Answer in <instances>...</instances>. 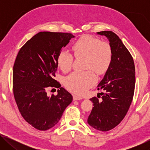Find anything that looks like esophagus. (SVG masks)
Listing matches in <instances>:
<instances>
[{
	"label": "esophagus",
	"instance_id": "obj_1",
	"mask_svg": "<svg viewBox=\"0 0 150 150\" xmlns=\"http://www.w3.org/2000/svg\"><path fill=\"white\" fill-rule=\"evenodd\" d=\"M83 98L77 95H73V100H82Z\"/></svg>",
	"mask_w": 150,
	"mask_h": 150
}]
</instances>
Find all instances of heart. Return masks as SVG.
I'll list each match as a JSON object with an SVG mask.
<instances>
[{"label": "heart", "instance_id": "b5f03b06", "mask_svg": "<svg viewBox=\"0 0 150 150\" xmlns=\"http://www.w3.org/2000/svg\"><path fill=\"white\" fill-rule=\"evenodd\" d=\"M75 57H85V71H74L64 79L65 87L69 91L77 94L85 93L95 84L97 77L92 70L98 74L107 71L112 60V51L106 42H101L99 39L91 35H84L72 45ZM74 57L66 50H62L57 56V64L63 71L71 69ZM91 69L92 70H91Z\"/></svg>", "mask_w": 150, "mask_h": 150}]
</instances>
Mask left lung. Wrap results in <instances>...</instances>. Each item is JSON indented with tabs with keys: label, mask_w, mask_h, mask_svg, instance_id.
<instances>
[{
	"label": "left lung",
	"mask_w": 150,
	"mask_h": 150,
	"mask_svg": "<svg viewBox=\"0 0 150 150\" xmlns=\"http://www.w3.org/2000/svg\"><path fill=\"white\" fill-rule=\"evenodd\" d=\"M112 51L111 65L98 85L101 100L91 98L93 107L87 122L96 130L106 132L120 123L125 117L133 99L135 88V65L133 57L122 40L111 31H102ZM97 97L100 98L98 94Z\"/></svg>",
	"instance_id": "obj_1"
}]
</instances>
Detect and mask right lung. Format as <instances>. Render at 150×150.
<instances>
[{"instance_id": "1", "label": "right lung", "mask_w": 150, "mask_h": 150, "mask_svg": "<svg viewBox=\"0 0 150 150\" xmlns=\"http://www.w3.org/2000/svg\"><path fill=\"white\" fill-rule=\"evenodd\" d=\"M74 37L71 33L39 32L17 55L12 77L14 99L22 117L37 130L54 126L72 102V95L54 77L58 54ZM49 88H59L58 95L48 96Z\"/></svg>"}]
</instances>
